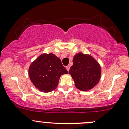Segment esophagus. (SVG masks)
<instances>
[{
  "mask_svg": "<svg viewBox=\"0 0 129 129\" xmlns=\"http://www.w3.org/2000/svg\"><path fill=\"white\" fill-rule=\"evenodd\" d=\"M70 67L69 66H68L66 67V69H67V70L68 71L70 70Z\"/></svg>",
  "mask_w": 129,
  "mask_h": 129,
  "instance_id": "obj_1",
  "label": "esophagus"
}]
</instances>
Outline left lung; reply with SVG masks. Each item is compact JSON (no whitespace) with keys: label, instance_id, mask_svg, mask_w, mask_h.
Returning a JSON list of instances; mask_svg holds the SVG:
<instances>
[{"label":"left lung","instance_id":"1","mask_svg":"<svg viewBox=\"0 0 129 129\" xmlns=\"http://www.w3.org/2000/svg\"><path fill=\"white\" fill-rule=\"evenodd\" d=\"M73 62L69 73L76 87L83 91L92 89L101 78L102 69L98 61L89 54L79 52L74 56Z\"/></svg>","mask_w":129,"mask_h":129}]
</instances>
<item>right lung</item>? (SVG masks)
<instances>
[{
    "mask_svg": "<svg viewBox=\"0 0 129 129\" xmlns=\"http://www.w3.org/2000/svg\"><path fill=\"white\" fill-rule=\"evenodd\" d=\"M67 73L60 59L52 53L41 54L30 63L28 70L30 81L43 92L55 89L60 77Z\"/></svg>",
    "mask_w": 129,
    "mask_h": 129,
    "instance_id": "obj_1",
    "label": "right lung"
}]
</instances>
